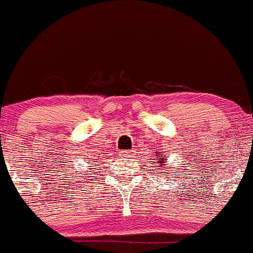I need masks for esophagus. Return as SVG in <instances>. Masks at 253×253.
<instances>
[{"instance_id":"34e87169","label":"esophagus","mask_w":253,"mask_h":253,"mask_svg":"<svg viewBox=\"0 0 253 253\" xmlns=\"http://www.w3.org/2000/svg\"><path fill=\"white\" fill-rule=\"evenodd\" d=\"M122 156L131 157L132 156V151H124V152H122Z\"/></svg>"}]
</instances>
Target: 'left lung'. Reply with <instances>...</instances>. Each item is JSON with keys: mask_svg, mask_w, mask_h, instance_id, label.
<instances>
[{"mask_svg": "<svg viewBox=\"0 0 253 253\" xmlns=\"http://www.w3.org/2000/svg\"><path fill=\"white\" fill-rule=\"evenodd\" d=\"M163 159H164V161H166V157H164ZM164 161H158V162H159V163H164Z\"/></svg>", "mask_w": 253, "mask_h": 253, "instance_id": "1", "label": "left lung"}]
</instances>
